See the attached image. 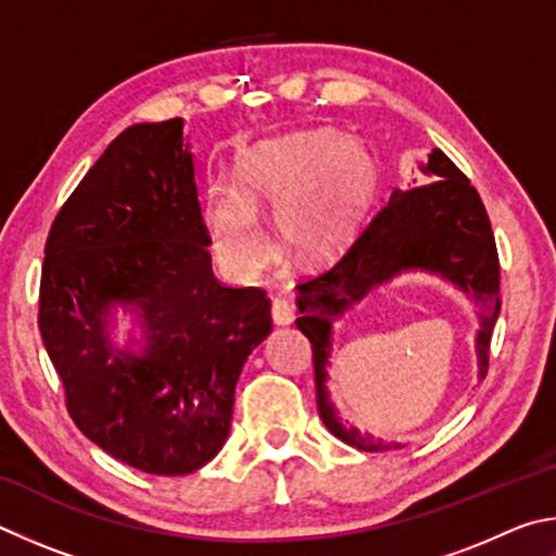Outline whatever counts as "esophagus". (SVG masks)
<instances>
[{
    "instance_id": "esophagus-1",
    "label": "esophagus",
    "mask_w": 556,
    "mask_h": 556,
    "mask_svg": "<svg viewBox=\"0 0 556 556\" xmlns=\"http://www.w3.org/2000/svg\"><path fill=\"white\" fill-rule=\"evenodd\" d=\"M270 317L276 325H290L295 319V305L288 298H276L270 303Z\"/></svg>"
}]
</instances>
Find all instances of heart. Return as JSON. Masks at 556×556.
Segmentation results:
<instances>
[{
    "label": "heart",
    "mask_w": 556,
    "mask_h": 556,
    "mask_svg": "<svg viewBox=\"0 0 556 556\" xmlns=\"http://www.w3.org/2000/svg\"><path fill=\"white\" fill-rule=\"evenodd\" d=\"M374 188L376 163L362 141L307 129L249 146L237 159V188L210 185L202 214L224 266L256 276L270 258L258 210H278L280 237L298 256L323 258L349 239Z\"/></svg>",
    "instance_id": "1"
}]
</instances>
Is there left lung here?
Masks as SVG:
<instances>
[{
    "instance_id": "obj_1",
    "label": "left lung",
    "mask_w": 556,
    "mask_h": 556,
    "mask_svg": "<svg viewBox=\"0 0 556 556\" xmlns=\"http://www.w3.org/2000/svg\"><path fill=\"white\" fill-rule=\"evenodd\" d=\"M427 180L407 190H393L381 210L358 229L332 266L298 286L295 325L313 344L317 410L329 432L362 452H388L401 444L374 440L346 430L334 415L325 391L332 319L362 300L374 286L395 273L422 268L440 273L481 303L479 362L489 374L491 337L501 315V263L489 212L471 180L434 149L422 168Z\"/></svg>"
}]
</instances>
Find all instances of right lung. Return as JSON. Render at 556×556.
Wrapping results in <instances>:
<instances>
[{
	"label": "right lung",
	"instance_id": "obj_1",
	"mask_svg": "<svg viewBox=\"0 0 556 556\" xmlns=\"http://www.w3.org/2000/svg\"><path fill=\"white\" fill-rule=\"evenodd\" d=\"M210 241L182 119L116 136L48 231L38 329L67 413L87 440L153 476L214 459L241 368L270 332L266 290L219 283ZM114 302L142 309L143 357L105 342Z\"/></svg>",
	"mask_w": 556,
	"mask_h": 556
}]
</instances>
